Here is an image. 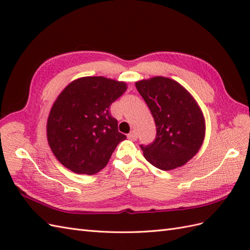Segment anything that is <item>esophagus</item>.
Here are the masks:
<instances>
[{"mask_svg":"<svg viewBox=\"0 0 250 250\" xmlns=\"http://www.w3.org/2000/svg\"><path fill=\"white\" fill-rule=\"evenodd\" d=\"M136 137H137V135H136V132L135 131H132V132H130V133L128 134V139L131 140V141H135Z\"/></svg>","mask_w":250,"mask_h":250,"instance_id":"esophagus-1","label":"esophagus"}]
</instances>
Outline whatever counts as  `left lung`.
<instances>
[{
  "label": "left lung",
  "mask_w": 250,
  "mask_h": 250,
  "mask_svg": "<svg viewBox=\"0 0 250 250\" xmlns=\"http://www.w3.org/2000/svg\"><path fill=\"white\" fill-rule=\"evenodd\" d=\"M155 119L157 135L140 145L146 160L163 171L184 166L199 151L205 121L198 103L177 82L157 76L135 83Z\"/></svg>",
  "instance_id": "left-lung-1"
}]
</instances>
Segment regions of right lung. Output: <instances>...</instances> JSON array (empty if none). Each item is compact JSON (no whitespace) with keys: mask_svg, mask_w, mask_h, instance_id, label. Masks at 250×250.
Returning a JSON list of instances; mask_svg holds the SVG:
<instances>
[{"mask_svg":"<svg viewBox=\"0 0 250 250\" xmlns=\"http://www.w3.org/2000/svg\"><path fill=\"white\" fill-rule=\"evenodd\" d=\"M126 90L124 82L82 77L59 94L47 121V140L56 158L77 174L93 175L108 163L126 136L109 106Z\"/></svg>","mask_w":250,"mask_h":250,"instance_id":"obj_1","label":"right lung"}]
</instances>
